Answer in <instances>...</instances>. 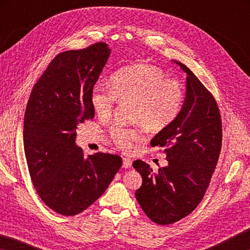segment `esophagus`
I'll return each mask as SVG.
<instances>
[{"label":"esophagus","mask_w":250,"mask_h":250,"mask_svg":"<svg viewBox=\"0 0 250 250\" xmlns=\"http://www.w3.org/2000/svg\"><path fill=\"white\" fill-rule=\"evenodd\" d=\"M132 167V161H131L129 158H124L122 160V167L128 168Z\"/></svg>","instance_id":"obj_1"}]
</instances>
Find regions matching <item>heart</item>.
Wrapping results in <instances>:
<instances>
[{"label":"heart","instance_id":"heart-1","mask_svg":"<svg viewBox=\"0 0 250 250\" xmlns=\"http://www.w3.org/2000/svg\"><path fill=\"white\" fill-rule=\"evenodd\" d=\"M91 105L99 118H108L117 101L133 103V121L153 131L171 125L180 115L184 91L177 79L167 78L159 67L147 64L125 66L110 78V90L95 87ZM115 145L124 151L133 149L137 142L146 139L145 126L125 128L117 125L110 130Z\"/></svg>","mask_w":250,"mask_h":250}]
</instances>
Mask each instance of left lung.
I'll use <instances>...</instances> for the list:
<instances>
[{
	"instance_id": "left-lung-1",
	"label": "left lung",
	"mask_w": 250,
	"mask_h": 250,
	"mask_svg": "<svg viewBox=\"0 0 250 250\" xmlns=\"http://www.w3.org/2000/svg\"><path fill=\"white\" fill-rule=\"evenodd\" d=\"M186 96L176 119L151 140L163 147L168 164L153 172L137 160L142 176L135 198L152 222L168 225L188 216L200 204L217 166L222 147V119L216 100L185 65Z\"/></svg>"
}]
</instances>
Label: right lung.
Instances as JSON below:
<instances>
[{"instance_id":"1","label":"right lung","mask_w":250,"mask_h":250,"mask_svg":"<svg viewBox=\"0 0 250 250\" xmlns=\"http://www.w3.org/2000/svg\"><path fill=\"white\" fill-rule=\"evenodd\" d=\"M110 55L103 42L55 57L33 87L24 116L29 175L46 205L74 216L103 195L122 166L121 156L83 155L78 124L94 119L91 92Z\"/></svg>"}]
</instances>
